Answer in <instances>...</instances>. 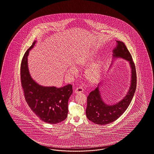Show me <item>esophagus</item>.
Returning <instances> with one entry per match:
<instances>
[{"mask_svg":"<svg viewBox=\"0 0 154 154\" xmlns=\"http://www.w3.org/2000/svg\"><path fill=\"white\" fill-rule=\"evenodd\" d=\"M84 91V89L82 87H77L76 88V89L74 90V93H76V94H78V93H82Z\"/></svg>","mask_w":154,"mask_h":154,"instance_id":"1","label":"esophagus"}]
</instances>
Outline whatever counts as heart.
Masks as SVG:
<instances>
[{"instance_id": "obj_1", "label": "heart", "mask_w": 154, "mask_h": 154, "mask_svg": "<svg viewBox=\"0 0 154 154\" xmlns=\"http://www.w3.org/2000/svg\"><path fill=\"white\" fill-rule=\"evenodd\" d=\"M93 62V58L88 55H82L79 57L75 61V65L80 68H85L90 65ZM68 72L75 75L77 73L76 68L71 67L68 70ZM101 74V64L100 62H94L91 66L87 69L84 73V77L88 82L94 84L98 82Z\"/></svg>"}]
</instances>
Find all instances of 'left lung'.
Returning a JSON list of instances; mask_svg holds the SVG:
<instances>
[{"mask_svg":"<svg viewBox=\"0 0 154 154\" xmlns=\"http://www.w3.org/2000/svg\"><path fill=\"white\" fill-rule=\"evenodd\" d=\"M117 45L113 50L114 58H122L129 62L131 68V81L129 91L120 101L113 105H107L103 101L98 86L87 97L86 115L93 123L104 125L112 123L126 111L134 96L136 88V72L132 56L125 44L116 41Z\"/></svg>","mask_w":154,"mask_h":154,"instance_id":"obj_1","label":"left lung"}]
</instances>
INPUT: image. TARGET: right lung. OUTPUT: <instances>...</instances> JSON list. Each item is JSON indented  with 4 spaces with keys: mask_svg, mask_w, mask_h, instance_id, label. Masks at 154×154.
I'll return each instance as SVG.
<instances>
[{
    "mask_svg": "<svg viewBox=\"0 0 154 154\" xmlns=\"http://www.w3.org/2000/svg\"><path fill=\"white\" fill-rule=\"evenodd\" d=\"M36 41L26 51L20 66V80L26 101L38 117L45 123H61L67 116L68 100L73 93L72 85L61 88L41 86L32 79L28 69L27 57Z\"/></svg>",
    "mask_w": 154,
    "mask_h": 154,
    "instance_id": "add662e5",
    "label": "right lung"
}]
</instances>
